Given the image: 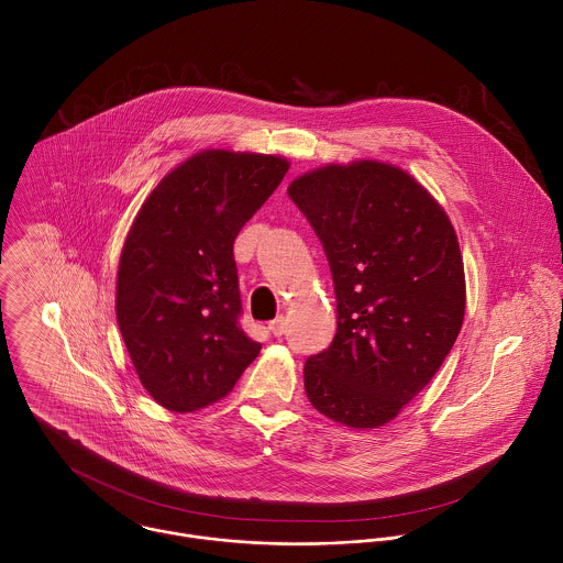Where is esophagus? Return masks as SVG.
<instances>
[{
    "instance_id": "1",
    "label": "esophagus",
    "mask_w": 563,
    "mask_h": 563,
    "mask_svg": "<svg viewBox=\"0 0 563 563\" xmlns=\"http://www.w3.org/2000/svg\"><path fill=\"white\" fill-rule=\"evenodd\" d=\"M286 317H277V319H273V321L268 322V331L273 333V335H282L284 331H286Z\"/></svg>"
}]
</instances>
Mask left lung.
<instances>
[{
    "label": "left lung",
    "mask_w": 563,
    "mask_h": 563,
    "mask_svg": "<svg viewBox=\"0 0 563 563\" xmlns=\"http://www.w3.org/2000/svg\"><path fill=\"white\" fill-rule=\"evenodd\" d=\"M288 195L324 249L338 312L331 344L306 360V395L335 422L382 427L431 382L462 329L455 230L411 175L384 162L327 164Z\"/></svg>",
    "instance_id": "1"
}]
</instances>
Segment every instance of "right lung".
Returning a JSON list of instances; mask_svg holds the SVG:
<instances>
[{"mask_svg":"<svg viewBox=\"0 0 563 563\" xmlns=\"http://www.w3.org/2000/svg\"><path fill=\"white\" fill-rule=\"evenodd\" d=\"M288 161L208 150L152 190L125 239L117 321L145 390L170 411L232 393L262 344L241 327L234 241Z\"/></svg>","mask_w":563,"mask_h":563,"instance_id":"1","label":"right lung"}]
</instances>
